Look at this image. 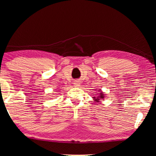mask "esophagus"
I'll return each instance as SVG.
<instances>
[{"mask_svg":"<svg viewBox=\"0 0 156 156\" xmlns=\"http://www.w3.org/2000/svg\"><path fill=\"white\" fill-rule=\"evenodd\" d=\"M74 85L76 86V87H80V84L79 83V82H78V81H76V82H74Z\"/></svg>","mask_w":156,"mask_h":156,"instance_id":"esophagus-1","label":"esophagus"}]
</instances>
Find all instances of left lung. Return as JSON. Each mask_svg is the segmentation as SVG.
Returning a JSON list of instances; mask_svg holds the SVG:
<instances>
[{
    "label": "left lung",
    "instance_id": "1",
    "mask_svg": "<svg viewBox=\"0 0 156 156\" xmlns=\"http://www.w3.org/2000/svg\"><path fill=\"white\" fill-rule=\"evenodd\" d=\"M99 92V93L98 94V95L97 97H93L92 98L93 100H94V101H95V102H100V101H101L102 99H104L105 97V94H104V92H102V91L101 90H98Z\"/></svg>",
    "mask_w": 156,
    "mask_h": 156
}]
</instances>
